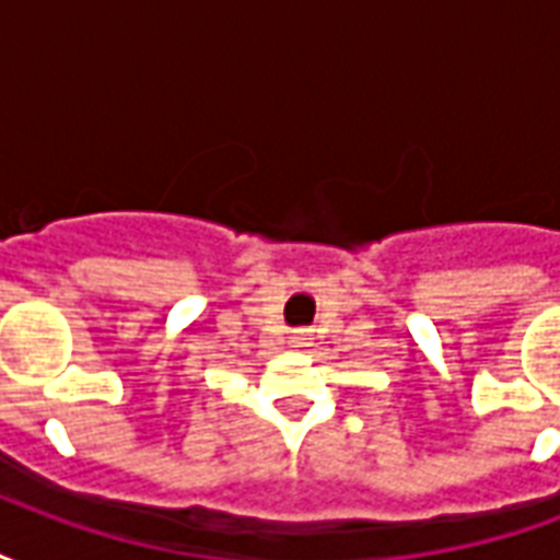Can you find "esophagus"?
I'll return each instance as SVG.
<instances>
[{
    "instance_id": "obj_1",
    "label": "esophagus",
    "mask_w": 560,
    "mask_h": 560,
    "mask_svg": "<svg viewBox=\"0 0 560 560\" xmlns=\"http://www.w3.org/2000/svg\"><path fill=\"white\" fill-rule=\"evenodd\" d=\"M308 345H312V336H308L305 329H296V332L291 336L293 351H303V348H308Z\"/></svg>"
}]
</instances>
